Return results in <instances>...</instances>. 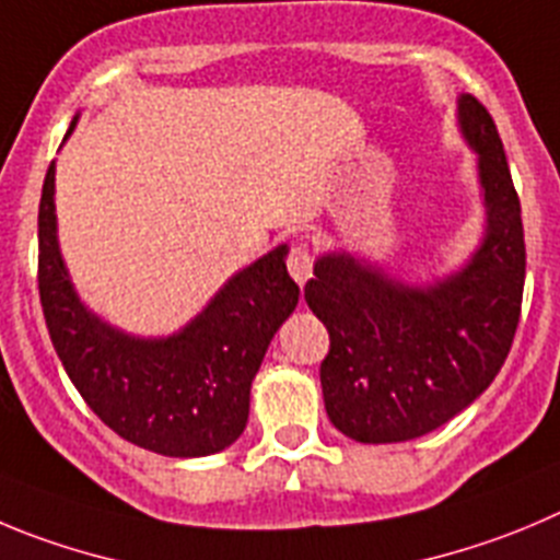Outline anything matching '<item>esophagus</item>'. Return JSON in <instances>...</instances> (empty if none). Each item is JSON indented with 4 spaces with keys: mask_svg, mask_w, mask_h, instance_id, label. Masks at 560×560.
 <instances>
[{
    "mask_svg": "<svg viewBox=\"0 0 560 560\" xmlns=\"http://www.w3.org/2000/svg\"><path fill=\"white\" fill-rule=\"evenodd\" d=\"M312 262H315V259H312V254L306 245H295V248L290 250V256H287V268H290V276L301 287L312 279Z\"/></svg>",
    "mask_w": 560,
    "mask_h": 560,
    "instance_id": "obj_1",
    "label": "esophagus"
}]
</instances>
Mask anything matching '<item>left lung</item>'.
<instances>
[{"instance_id": "obj_1", "label": "left lung", "mask_w": 560, "mask_h": 560, "mask_svg": "<svg viewBox=\"0 0 560 560\" xmlns=\"http://www.w3.org/2000/svg\"><path fill=\"white\" fill-rule=\"evenodd\" d=\"M458 124L478 151L486 207L472 259L445 281L409 287L351 254H326L304 287L331 339L320 364L328 420L357 442H406L445 425L492 384L520 326L525 232L503 140L469 93Z\"/></svg>"}]
</instances>
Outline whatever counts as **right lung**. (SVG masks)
<instances>
[{
	"instance_id": "obj_1",
	"label": "right lung",
	"mask_w": 560,
	"mask_h": 560,
	"mask_svg": "<svg viewBox=\"0 0 560 560\" xmlns=\"http://www.w3.org/2000/svg\"><path fill=\"white\" fill-rule=\"evenodd\" d=\"M74 124L77 118L71 129ZM284 256L287 245H279L232 276L174 337H129L77 298L57 245L55 162L46 171L38 290L51 345L98 420L143 451L171 458L209 456L243 433L250 381L301 292Z\"/></svg>"
}]
</instances>
